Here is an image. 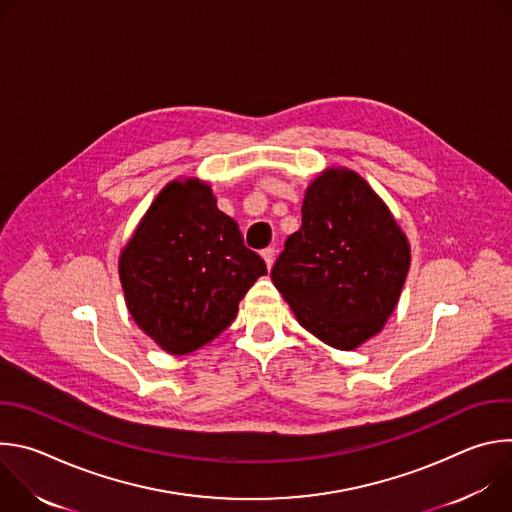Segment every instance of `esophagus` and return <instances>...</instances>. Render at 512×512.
<instances>
[{"label": "esophagus", "instance_id": "34e87169", "mask_svg": "<svg viewBox=\"0 0 512 512\" xmlns=\"http://www.w3.org/2000/svg\"><path fill=\"white\" fill-rule=\"evenodd\" d=\"M261 255H263V261H265L267 269H271V267H273V261H275V249L269 247V249H265Z\"/></svg>", "mask_w": 512, "mask_h": 512}]
</instances>
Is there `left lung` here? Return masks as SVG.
I'll return each instance as SVG.
<instances>
[{
  "label": "left lung",
  "instance_id": "obj_1",
  "mask_svg": "<svg viewBox=\"0 0 512 512\" xmlns=\"http://www.w3.org/2000/svg\"><path fill=\"white\" fill-rule=\"evenodd\" d=\"M411 249L369 182L326 168L306 188L302 229L289 235L271 279L298 322L338 350L379 334L393 314Z\"/></svg>",
  "mask_w": 512,
  "mask_h": 512
}]
</instances>
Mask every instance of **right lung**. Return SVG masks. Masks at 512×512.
<instances>
[{
	"mask_svg": "<svg viewBox=\"0 0 512 512\" xmlns=\"http://www.w3.org/2000/svg\"><path fill=\"white\" fill-rule=\"evenodd\" d=\"M261 275L265 261L198 178L168 182L119 255L131 318L170 354H188L229 328Z\"/></svg>",
	"mask_w": 512,
	"mask_h": 512,
	"instance_id": "right-lung-1",
	"label": "right lung"
}]
</instances>
